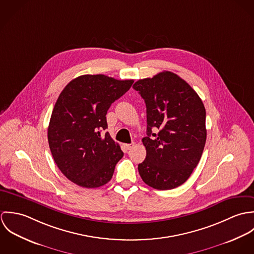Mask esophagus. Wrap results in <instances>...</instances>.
<instances>
[{"label": "esophagus", "mask_w": 254, "mask_h": 254, "mask_svg": "<svg viewBox=\"0 0 254 254\" xmlns=\"http://www.w3.org/2000/svg\"><path fill=\"white\" fill-rule=\"evenodd\" d=\"M134 145H135L134 143H132V144H124L123 146H124V148H125L126 150H130V149L134 146Z\"/></svg>", "instance_id": "34e87169"}]
</instances>
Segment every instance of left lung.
<instances>
[{"mask_svg": "<svg viewBox=\"0 0 254 254\" xmlns=\"http://www.w3.org/2000/svg\"><path fill=\"white\" fill-rule=\"evenodd\" d=\"M133 88L146 107L147 136L142 140L146 156L138 165L141 178L156 190L175 189L189 179L205 145L203 103L185 80L170 71L138 80Z\"/></svg>", "mask_w": 254, "mask_h": 254, "instance_id": "obj_1", "label": "left lung"}]
</instances>
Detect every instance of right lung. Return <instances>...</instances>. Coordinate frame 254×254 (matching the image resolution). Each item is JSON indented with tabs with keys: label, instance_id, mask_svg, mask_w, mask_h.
Masks as SVG:
<instances>
[{
	"label": "right lung",
	"instance_id": "right-lung-1",
	"mask_svg": "<svg viewBox=\"0 0 254 254\" xmlns=\"http://www.w3.org/2000/svg\"><path fill=\"white\" fill-rule=\"evenodd\" d=\"M133 80H117L103 74L82 75L63 90L53 109L48 141L62 173L83 188H99L112 178L122 158L120 145L109 136L107 113Z\"/></svg>",
	"mask_w": 254,
	"mask_h": 254
}]
</instances>
